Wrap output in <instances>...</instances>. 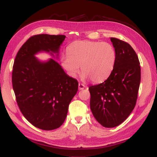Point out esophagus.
<instances>
[{"label":"esophagus","mask_w":157,"mask_h":157,"mask_svg":"<svg viewBox=\"0 0 157 157\" xmlns=\"http://www.w3.org/2000/svg\"><path fill=\"white\" fill-rule=\"evenodd\" d=\"M78 86H79V90H83V89H84V88L86 87V86L84 84H80V83H79Z\"/></svg>","instance_id":"34e87169"}]
</instances>
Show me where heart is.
I'll return each mask as SVG.
<instances>
[{
    "label": "heart",
    "mask_w": 157,
    "mask_h": 157,
    "mask_svg": "<svg viewBox=\"0 0 157 157\" xmlns=\"http://www.w3.org/2000/svg\"><path fill=\"white\" fill-rule=\"evenodd\" d=\"M66 52L67 55L61 59V65L73 78L78 75L81 65L83 78L101 82L111 75L115 67L116 51L108 42L77 40L67 47Z\"/></svg>",
    "instance_id": "b5f03b06"
}]
</instances>
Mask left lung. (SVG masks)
Segmentation results:
<instances>
[{"label":"left lung","instance_id":"obj_1","mask_svg":"<svg viewBox=\"0 0 157 157\" xmlns=\"http://www.w3.org/2000/svg\"><path fill=\"white\" fill-rule=\"evenodd\" d=\"M117 59L107 79L89 87L90 109L100 124L114 128L121 124L134 110L140 84V61L128 43L111 38Z\"/></svg>","mask_w":157,"mask_h":157}]
</instances>
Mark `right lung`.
<instances>
[{"label": "right lung", "instance_id": "add662e5", "mask_svg": "<svg viewBox=\"0 0 157 157\" xmlns=\"http://www.w3.org/2000/svg\"><path fill=\"white\" fill-rule=\"evenodd\" d=\"M65 37L32 36L19 49L13 67V88L20 111L29 123L43 130L55 129L63 124L78 82L55 59L40 61L35 55L46 52L58 58Z\"/></svg>", "mask_w": 157, "mask_h": 157}]
</instances>
